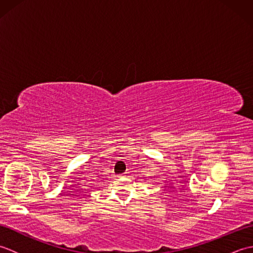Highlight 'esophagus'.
Listing matches in <instances>:
<instances>
[{"label":"esophagus","instance_id":"1","mask_svg":"<svg viewBox=\"0 0 253 253\" xmlns=\"http://www.w3.org/2000/svg\"><path fill=\"white\" fill-rule=\"evenodd\" d=\"M122 175H116V178H121Z\"/></svg>","mask_w":253,"mask_h":253}]
</instances>
